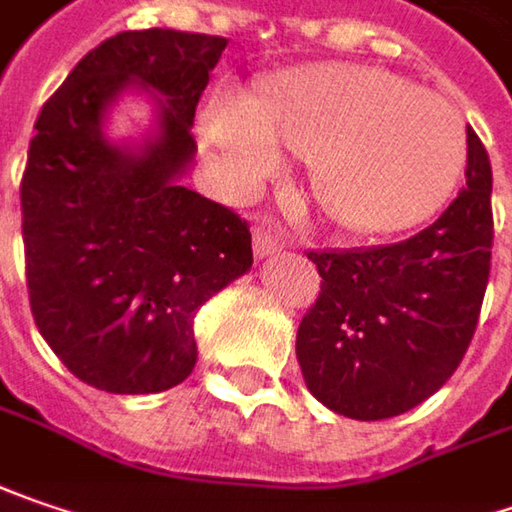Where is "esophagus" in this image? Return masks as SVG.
Listing matches in <instances>:
<instances>
[{"label": "esophagus", "instance_id": "34e87169", "mask_svg": "<svg viewBox=\"0 0 512 512\" xmlns=\"http://www.w3.org/2000/svg\"><path fill=\"white\" fill-rule=\"evenodd\" d=\"M285 244L288 242H285L282 230H276L270 221H262V224L253 227V247H256V256H270V253L282 250Z\"/></svg>", "mask_w": 512, "mask_h": 512}]
</instances>
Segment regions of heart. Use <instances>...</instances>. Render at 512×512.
<instances>
[{
	"instance_id": "b5f03b06",
	"label": "heart",
	"mask_w": 512,
	"mask_h": 512,
	"mask_svg": "<svg viewBox=\"0 0 512 512\" xmlns=\"http://www.w3.org/2000/svg\"><path fill=\"white\" fill-rule=\"evenodd\" d=\"M201 143L230 190H253L285 143L308 158L320 207L357 233H395L432 216L464 164L458 109L392 71L311 65L256 94L221 86L201 112Z\"/></svg>"
}]
</instances>
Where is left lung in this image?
Returning <instances> with one entry per match:
<instances>
[{"mask_svg":"<svg viewBox=\"0 0 512 512\" xmlns=\"http://www.w3.org/2000/svg\"><path fill=\"white\" fill-rule=\"evenodd\" d=\"M467 187L412 239L311 250L322 288L299 322L308 392L354 421H383L435 395L473 340L490 279L493 169L467 129Z\"/></svg>","mask_w":512,"mask_h":512,"instance_id":"8db88e82","label":"left lung"}]
</instances>
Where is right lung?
<instances>
[{
	"label": "right lung",
	"mask_w": 512,
	"mask_h": 512,
	"mask_svg": "<svg viewBox=\"0 0 512 512\" xmlns=\"http://www.w3.org/2000/svg\"><path fill=\"white\" fill-rule=\"evenodd\" d=\"M224 37L123 31L74 65L42 106L22 175L31 314L63 366L112 395H152L190 377L195 311L253 265L250 227L181 187L192 117ZM156 100L143 144L109 142L123 90Z\"/></svg>",
	"instance_id": "1"
}]
</instances>
